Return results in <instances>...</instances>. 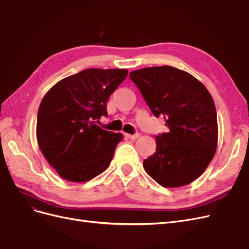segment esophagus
<instances>
[{
	"instance_id": "1",
	"label": "esophagus",
	"mask_w": 249,
	"mask_h": 249,
	"mask_svg": "<svg viewBox=\"0 0 249 249\" xmlns=\"http://www.w3.org/2000/svg\"><path fill=\"white\" fill-rule=\"evenodd\" d=\"M124 136L126 137V138H129V139H133V140H135V139H137L140 135L138 134V133H136V134H134V135H130V134H124Z\"/></svg>"
}]
</instances>
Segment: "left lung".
<instances>
[{
	"instance_id": "left-lung-1",
	"label": "left lung",
	"mask_w": 249,
	"mask_h": 249,
	"mask_svg": "<svg viewBox=\"0 0 249 249\" xmlns=\"http://www.w3.org/2000/svg\"><path fill=\"white\" fill-rule=\"evenodd\" d=\"M156 117L163 116L167 133L156 136V153L143 161L147 175L165 188L192 183L207 169L218 141L212 95L187 71L163 65L130 72Z\"/></svg>"
}]
</instances>
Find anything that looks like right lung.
<instances>
[{
	"instance_id": "obj_1",
	"label": "right lung",
	"mask_w": 249,
	"mask_h": 249,
	"mask_svg": "<svg viewBox=\"0 0 249 249\" xmlns=\"http://www.w3.org/2000/svg\"><path fill=\"white\" fill-rule=\"evenodd\" d=\"M126 76V70L89 69L59 81L43 96L36 138L42 155L62 178L87 182L108 168L124 136L96 123L108 115L109 96Z\"/></svg>"
}]
</instances>
